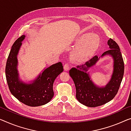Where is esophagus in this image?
<instances>
[{
    "label": "esophagus",
    "instance_id": "34e87169",
    "mask_svg": "<svg viewBox=\"0 0 131 131\" xmlns=\"http://www.w3.org/2000/svg\"><path fill=\"white\" fill-rule=\"evenodd\" d=\"M63 67H64V69H65V71H68V70L69 69L70 66H69V63H66L65 64V65H64Z\"/></svg>",
    "mask_w": 131,
    "mask_h": 131
}]
</instances>
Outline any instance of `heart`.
Masks as SVG:
<instances>
[{"instance_id": "heart-1", "label": "heart", "mask_w": 131, "mask_h": 131, "mask_svg": "<svg viewBox=\"0 0 131 131\" xmlns=\"http://www.w3.org/2000/svg\"><path fill=\"white\" fill-rule=\"evenodd\" d=\"M79 45L73 52L72 56L78 62H82L88 59L96 50L99 44V39L96 35L86 34L79 38Z\"/></svg>"}]
</instances>
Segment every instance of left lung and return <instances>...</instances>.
<instances>
[{"label":"left lung","mask_w":131,"mask_h":131,"mask_svg":"<svg viewBox=\"0 0 131 131\" xmlns=\"http://www.w3.org/2000/svg\"><path fill=\"white\" fill-rule=\"evenodd\" d=\"M110 49L102 54H111L114 60V70L111 81L105 87L99 88L93 84L87 73L88 69L99 60L93 56L85 64L77 66L69 71L76 88V97L80 103L89 107H96L104 105L113 99L118 93L124 73V62L119 47L115 41L110 39L108 41Z\"/></svg>","instance_id":"1"}]
</instances>
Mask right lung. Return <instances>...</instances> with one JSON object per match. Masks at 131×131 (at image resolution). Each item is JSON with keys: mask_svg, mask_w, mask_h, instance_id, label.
<instances>
[{"mask_svg": "<svg viewBox=\"0 0 131 131\" xmlns=\"http://www.w3.org/2000/svg\"><path fill=\"white\" fill-rule=\"evenodd\" d=\"M22 35L12 46L5 73L9 90L16 98L29 106H39L48 103L54 95L53 85L54 80L63 71L61 62L46 68L32 83H25L19 81L17 70V54L25 39Z\"/></svg>", "mask_w": 131, "mask_h": 131, "instance_id": "add662e5", "label": "right lung"}]
</instances>
